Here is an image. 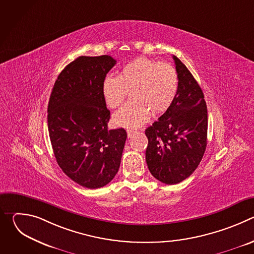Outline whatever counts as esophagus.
I'll list each match as a JSON object with an SVG mask.
<instances>
[{
  "label": "esophagus",
  "mask_w": 254,
  "mask_h": 254,
  "mask_svg": "<svg viewBox=\"0 0 254 254\" xmlns=\"http://www.w3.org/2000/svg\"><path fill=\"white\" fill-rule=\"evenodd\" d=\"M127 136H128V137H131L132 135H134V134H135V132H136V131H135L134 129H127Z\"/></svg>",
  "instance_id": "esophagus-1"
}]
</instances>
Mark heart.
<instances>
[{
	"instance_id": "1",
	"label": "heart",
	"mask_w": 254,
	"mask_h": 254,
	"mask_svg": "<svg viewBox=\"0 0 254 254\" xmlns=\"http://www.w3.org/2000/svg\"><path fill=\"white\" fill-rule=\"evenodd\" d=\"M179 86L176 69L167 62L138 57L124 65L118 77L107 75L101 93L110 108L119 107L127 92L131 100L114 115L118 127H137L146 124L152 114L161 116L173 104Z\"/></svg>"
}]
</instances>
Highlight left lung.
<instances>
[{
    "instance_id": "left-lung-1",
    "label": "left lung",
    "mask_w": 254,
    "mask_h": 254,
    "mask_svg": "<svg viewBox=\"0 0 254 254\" xmlns=\"http://www.w3.org/2000/svg\"><path fill=\"white\" fill-rule=\"evenodd\" d=\"M179 79L169 110L146 129V161L151 174L174 185L190 177L207 146L208 114L204 94L188 68L173 56Z\"/></svg>"
}]
</instances>
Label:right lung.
Segmentation results:
<instances>
[{"mask_svg":"<svg viewBox=\"0 0 254 254\" xmlns=\"http://www.w3.org/2000/svg\"><path fill=\"white\" fill-rule=\"evenodd\" d=\"M117 61L108 55L80 56L58 75L48 103V130L61 170L88 189L105 186L121 165L125 128L108 129L101 84Z\"/></svg>","mask_w":254,"mask_h":254,"instance_id":"right-lung-1","label":"right lung"}]
</instances>
